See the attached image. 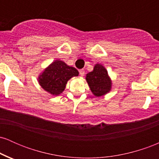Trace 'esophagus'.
Instances as JSON below:
<instances>
[{
  "label": "esophagus",
  "instance_id": "esophagus-1",
  "mask_svg": "<svg viewBox=\"0 0 159 159\" xmlns=\"http://www.w3.org/2000/svg\"><path fill=\"white\" fill-rule=\"evenodd\" d=\"M85 73V71L84 69H80L79 70V74L81 76H84V75Z\"/></svg>",
  "mask_w": 159,
  "mask_h": 159
}]
</instances>
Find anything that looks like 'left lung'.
<instances>
[{
	"instance_id": "obj_1",
	"label": "left lung",
	"mask_w": 159,
	"mask_h": 159,
	"mask_svg": "<svg viewBox=\"0 0 159 159\" xmlns=\"http://www.w3.org/2000/svg\"><path fill=\"white\" fill-rule=\"evenodd\" d=\"M86 80L94 96H103L111 90V81L107 70L102 65L95 66L93 71L87 75Z\"/></svg>"
}]
</instances>
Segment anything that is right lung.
<instances>
[{
  "label": "right lung",
  "mask_w": 159,
  "mask_h": 159,
  "mask_svg": "<svg viewBox=\"0 0 159 159\" xmlns=\"http://www.w3.org/2000/svg\"><path fill=\"white\" fill-rule=\"evenodd\" d=\"M78 75V71L64 62L55 61L39 77L41 87L52 95L61 94L64 90L67 81L71 78Z\"/></svg>",
  "instance_id": "add662e5"
}]
</instances>
